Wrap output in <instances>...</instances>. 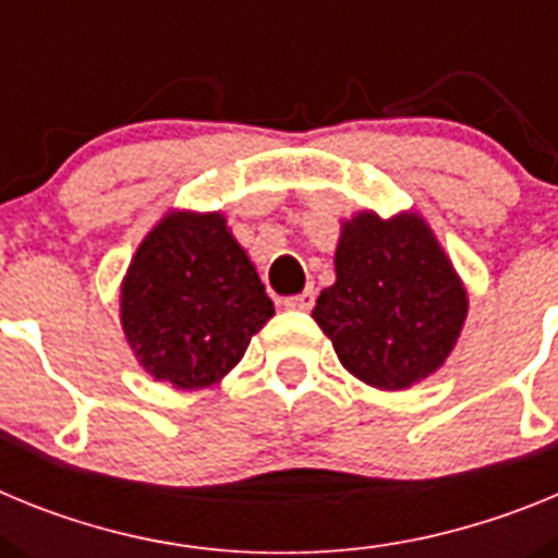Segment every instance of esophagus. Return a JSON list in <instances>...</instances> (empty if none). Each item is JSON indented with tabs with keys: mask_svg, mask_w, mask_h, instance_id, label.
Instances as JSON below:
<instances>
[{
	"mask_svg": "<svg viewBox=\"0 0 558 558\" xmlns=\"http://www.w3.org/2000/svg\"><path fill=\"white\" fill-rule=\"evenodd\" d=\"M284 307L288 310H310L315 304V290H304V293H295L284 299Z\"/></svg>",
	"mask_w": 558,
	"mask_h": 558,
	"instance_id": "obj_1",
	"label": "esophagus"
}]
</instances>
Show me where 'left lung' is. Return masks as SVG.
<instances>
[{
	"label": "left lung",
	"instance_id": "8db88e82",
	"mask_svg": "<svg viewBox=\"0 0 558 558\" xmlns=\"http://www.w3.org/2000/svg\"><path fill=\"white\" fill-rule=\"evenodd\" d=\"M335 274L313 318L347 372L402 391L445 363L466 318V293L425 220L357 215L343 226Z\"/></svg>",
	"mask_w": 558,
	"mask_h": 558
}]
</instances>
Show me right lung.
Instances as JSON below:
<instances>
[{
  "label": "right lung",
  "mask_w": 558,
  "mask_h": 558,
  "mask_svg": "<svg viewBox=\"0 0 558 558\" xmlns=\"http://www.w3.org/2000/svg\"><path fill=\"white\" fill-rule=\"evenodd\" d=\"M270 315L274 302L220 215L161 220L122 284L128 343L153 377L175 388L218 383Z\"/></svg>",
  "instance_id": "add662e5"
}]
</instances>
